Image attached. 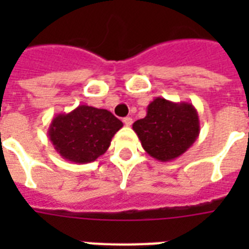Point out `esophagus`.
<instances>
[{
    "mask_svg": "<svg viewBox=\"0 0 249 249\" xmlns=\"http://www.w3.org/2000/svg\"><path fill=\"white\" fill-rule=\"evenodd\" d=\"M123 123H124L126 126H130V125L133 124V119L132 117H124V119H123Z\"/></svg>",
    "mask_w": 249,
    "mask_h": 249,
    "instance_id": "1",
    "label": "esophagus"
}]
</instances>
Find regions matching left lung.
I'll return each instance as SVG.
<instances>
[{
  "label": "left lung",
  "instance_id": "1",
  "mask_svg": "<svg viewBox=\"0 0 249 249\" xmlns=\"http://www.w3.org/2000/svg\"><path fill=\"white\" fill-rule=\"evenodd\" d=\"M133 130L151 158L172 161L193 146L200 133V123L193 103L156 97L147 106L146 117L133 124Z\"/></svg>",
  "mask_w": 249,
  "mask_h": 249
}]
</instances>
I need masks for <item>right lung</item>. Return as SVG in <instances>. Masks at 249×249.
<instances>
[{
	"instance_id": "obj_1",
	"label": "right lung",
	"mask_w": 249,
	"mask_h": 249,
	"mask_svg": "<svg viewBox=\"0 0 249 249\" xmlns=\"http://www.w3.org/2000/svg\"><path fill=\"white\" fill-rule=\"evenodd\" d=\"M121 128L123 123L107 109L81 105L71 112L55 115L48 136L63 159L86 164L108 150L112 137Z\"/></svg>"
}]
</instances>
